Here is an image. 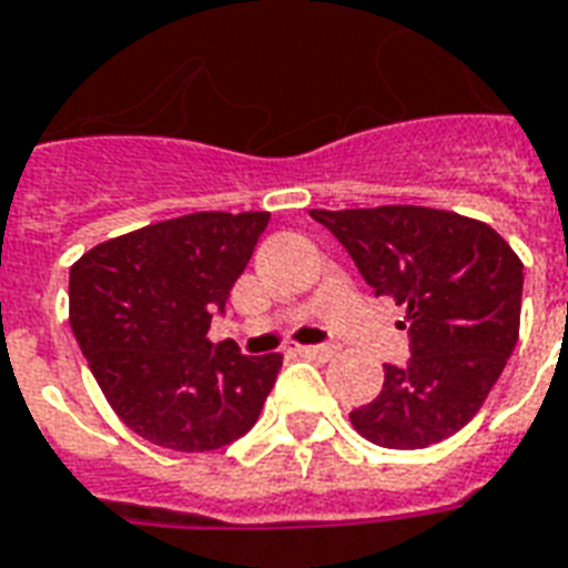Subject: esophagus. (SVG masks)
<instances>
[{
	"instance_id": "obj_1",
	"label": "esophagus",
	"mask_w": 568,
	"mask_h": 568,
	"mask_svg": "<svg viewBox=\"0 0 568 568\" xmlns=\"http://www.w3.org/2000/svg\"><path fill=\"white\" fill-rule=\"evenodd\" d=\"M297 354L306 356V359H318V363H327L336 356V347L333 345H301L297 347Z\"/></svg>"
}]
</instances>
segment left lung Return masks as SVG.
Here are the masks:
<instances>
[{
    "label": "left lung",
    "instance_id": "8db88e82",
    "mask_svg": "<svg viewBox=\"0 0 568 568\" xmlns=\"http://www.w3.org/2000/svg\"><path fill=\"white\" fill-rule=\"evenodd\" d=\"M372 285L404 306L413 356L383 365L372 404L351 413L379 448L415 450L466 427L519 342L521 258L498 232L430 205L312 209Z\"/></svg>",
    "mask_w": 568,
    "mask_h": 568
}]
</instances>
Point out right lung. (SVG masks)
I'll return each instance as SVG.
<instances>
[{
    "instance_id": "right-lung-1",
    "label": "right lung",
    "mask_w": 568,
    "mask_h": 568,
    "mask_svg": "<svg viewBox=\"0 0 568 568\" xmlns=\"http://www.w3.org/2000/svg\"><path fill=\"white\" fill-rule=\"evenodd\" d=\"M271 212H194L88 250L70 267V327L118 418L159 448L203 454L256 424L283 356L209 342L212 312Z\"/></svg>"
}]
</instances>
